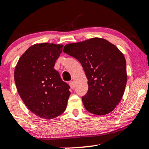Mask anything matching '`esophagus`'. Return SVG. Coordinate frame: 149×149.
Segmentation results:
<instances>
[{"mask_svg": "<svg viewBox=\"0 0 149 149\" xmlns=\"http://www.w3.org/2000/svg\"><path fill=\"white\" fill-rule=\"evenodd\" d=\"M69 85H70V87H71V89H74L75 84H74V82H73V80H71V81H69Z\"/></svg>", "mask_w": 149, "mask_h": 149, "instance_id": "esophagus-1", "label": "esophagus"}]
</instances>
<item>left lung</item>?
<instances>
[{"mask_svg": "<svg viewBox=\"0 0 149 149\" xmlns=\"http://www.w3.org/2000/svg\"><path fill=\"white\" fill-rule=\"evenodd\" d=\"M63 51L80 61L88 78V92L82 97L85 109L96 115L111 112L120 102L127 83L122 52L100 38L67 44Z\"/></svg>", "mask_w": 149, "mask_h": 149, "instance_id": "left-lung-1", "label": "left lung"}]
</instances>
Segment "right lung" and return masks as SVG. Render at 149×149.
I'll return each instance as SVG.
<instances>
[{"label":"right lung","instance_id":"right-lung-1","mask_svg":"<svg viewBox=\"0 0 149 149\" xmlns=\"http://www.w3.org/2000/svg\"><path fill=\"white\" fill-rule=\"evenodd\" d=\"M62 48L61 45L36 44L22 54L15 67L19 95L31 111L42 118L61 115L71 95L69 84L54 69Z\"/></svg>","mask_w":149,"mask_h":149}]
</instances>
